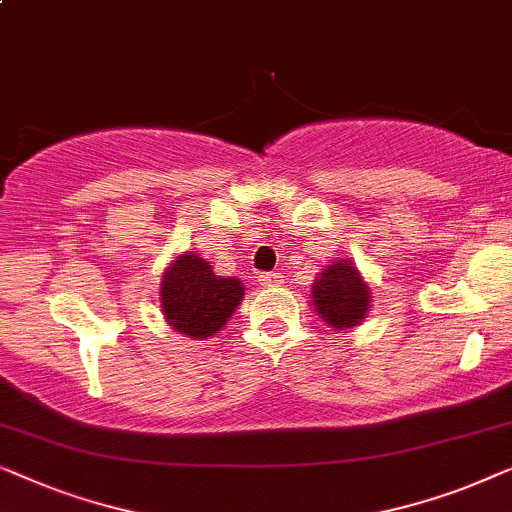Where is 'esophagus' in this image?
Instances as JSON below:
<instances>
[{"instance_id":"1","label":"esophagus","mask_w":512,"mask_h":512,"mask_svg":"<svg viewBox=\"0 0 512 512\" xmlns=\"http://www.w3.org/2000/svg\"><path fill=\"white\" fill-rule=\"evenodd\" d=\"M257 278L264 287H276V285L283 283V276H280V273H259Z\"/></svg>"}]
</instances>
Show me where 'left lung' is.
<instances>
[{"instance_id":"obj_1","label":"left lung","mask_w":512,"mask_h":512,"mask_svg":"<svg viewBox=\"0 0 512 512\" xmlns=\"http://www.w3.org/2000/svg\"><path fill=\"white\" fill-rule=\"evenodd\" d=\"M311 299L322 320L338 331L357 327L371 308V290L350 259H338L315 278Z\"/></svg>"}]
</instances>
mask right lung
Instances as JSON below:
<instances>
[{"mask_svg":"<svg viewBox=\"0 0 512 512\" xmlns=\"http://www.w3.org/2000/svg\"><path fill=\"white\" fill-rule=\"evenodd\" d=\"M243 299L239 278L215 276L211 262L194 253L176 257L162 276L160 306L171 329L204 341L232 318Z\"/></svg>","mask_w":512,"mask_h":512,"instance_id":"right-lung-1","label":"right lung"}]
</instances>
